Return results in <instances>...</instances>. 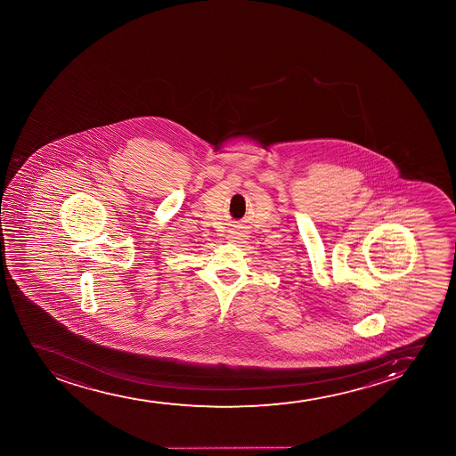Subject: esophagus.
I'll use <instances>...</instances> for the list:
<instances>
[{
  "mask_svg": "<svg viewBox=\"0 0 456 456\" xmlns=\"http://www.w3.org/2000/svg\"><path fill=\"white\" fill-rule=\"evenodd\" d=\"M230 239L232 241H239V240H240V239H241V232H237V231H232V232H231Z\"/></svg>",
  "mask_w": 456,
  "mask_h": 456,
  "instance_id": "34e87169",
  "label": "esophagus"
}]
</instances>
